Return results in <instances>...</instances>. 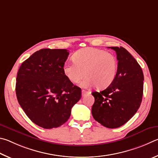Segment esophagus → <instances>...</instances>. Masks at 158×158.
Here are the masks:
<instances>
[{
	"label": "esophagus",
	"instance_id": "esophagus-1",
	"mask_svg": "<svg viewBox=\"0 0 158 158\" xmlns=\"http://www.w3.org/2000/svg\"><path fill=\"white\" fill-rule=\"evenodd\" d=\"M91 92H87V91H85V90H82V96H85L87 94H90Z\"/></svg>",
	"mask_w": 158,
	"mask_h": 158
}]
</instances>
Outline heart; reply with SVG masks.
Instances as JSON below:
<instances>
[{"instance_id":"obj_1","label":"heart","mask_w":158,"mask_h":158,"mask_svg":"<svg viewBox=\"0 0 158 158\" xmlns=\"http://www.w3.org/2000/svg\"><path fill=\"white\" fill-rule=\"evenodd\" d=\"M72 63L66 62L63 66V73L69 81L78 83L87 76L81 83L82 87L94 85L98 89H105L114 81L118 72V61L112 53L96 48H86L75 52Z\"/></svg>"}]
</instances>
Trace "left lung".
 <instances>
[{
  "instance_id": "1",
  "label": "left lung",
  "mask_w": 158,
  "mask_h": 158,
  "mask_svg": "<svg viewBox=\"0 0 158 158\" xmlns=\"http://www.w3.org/2000/svg\"><path fill=\"white\" fill-rule=\"evenodd\" d=\"M116 51L118 72L114 81L100 92L92 108L94 119L108 128L123 126L133 117L142 103L143 87L142 69L137 60L123 47H110Z\"/></svg>"
}]
</instances>
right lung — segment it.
<instances>
[{
  "label": "right lung",
  "instance_id": "obj_1",
  "mask_svg": "<svg viewBox=\"0 0 158 158\" xmlns=\"http://www.w3.org/2000/svg\"><path fill=\"white\" fill-rule=\"evenodd\" d=\"M69 54L66 49H41L24 61L18 71L16 94L19 103L27 117L41 128L62 126L81 98V88L63 73Z\"/></svg>",
  "mask_w": 158,
  "mask_h": 158
}]
</instances>
